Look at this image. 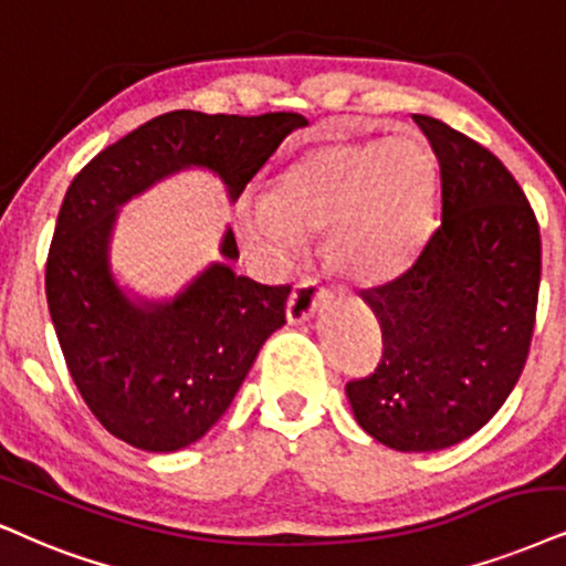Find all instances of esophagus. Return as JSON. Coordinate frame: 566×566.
I'll list each match as a JSON object with an SVG mask.
<instances>
[{
  "label": "esophagus",
  "mask_w": 566,
  "mask_h": 566,
  "mask_svg": "<svg viewBox=\"0 0 566 566\" xmlns=\"http://www.w3.org/2000/svg\"><path fill=\"white\" fill-rule=\"evenodd\" d=\"M321 297H324V290L318 287L316 279L303 276L295 287H292V295L287 300V318L292 324L311 318L313 313H316V307L321 305Z\"/></svg>",
  "instance_id": "1"
}]
</instances>
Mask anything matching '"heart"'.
Returning a JSON list of instances; mask_svg holds the SVG:
<instances>
[{"mask_svg":"<svg viewBox=\"0 0 566 566\" xmlns=\"http://www.w3.org/2000/svg\"><path fill=\"white\" fill-rule=\"evenodd\" d=\"M433 200V159L412 135L332 143L271 182L266 203L240 211L250 248L287 259L300 230L328 232V255L345 274L386 282L423 245Z\"/></svg>","mask_w":566,"mask_h":566,"instance_id":"heart-1","label":"heart"}]
</instances>
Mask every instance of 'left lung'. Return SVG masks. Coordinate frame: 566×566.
I'll return each instance as SVG.
<instances>
[{
	"label": "left lung",
	"instance_id": "left-lung-1",
	"mask_svg": "<svg viewBox=\"0 0 566 566\" xmlns=\"http://www.w3.org/2000/svg\"><path fill=\"white\" fill-rule=\"evenodd\" d=\"M439 161L441 221L405 274L360 292L381 324L374 374L347 381L357 423L399 452H433L496 415L531 353L541 232L489 148L412 114Z\"/></svg>",
	"mask_w": 566,
	"mask_h": 566
}]
</instances>
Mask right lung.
<instances>
[{
	"mask_svg": "<svg viewBox=\"0 0 566 566\" xmlns=\"http://www.w3.org/2000/svg\"><path fill=\"white\" fill-rule=\"evenodd\" d=\"M303 125L295 112H167L93 156L64 192L46 259L49 313L88 410L130 447L175 452L217 423L287 321L290 284L269 287L213 263L175 303L133 305L106 266L117 206L190 164L217 171L238 200ZM221 253L238 259L232 232Z\"/></svg>",
	"mask_w": 566,
	"mask_h": 566,
	"instance_id": "add662e5",
	"label": "right lung"
}]
</instances>
